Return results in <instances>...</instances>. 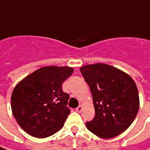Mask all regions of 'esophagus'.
<instances>
[{
	"instance_id": "esophagus-1",
	"label": "esophagus",
	"mask_w": 150,
	"mask_h": 150,
	"mask_svg": "<svg viewBox=\"0 0 150 150\" xmlns=\"http://www.w3.org/2000/svg\"><path fill=\"white\" fill-rule=\"evenodd\" d=\"M82 109H83V107H82V105H79L77 108H76V111L78 112V113H81V111H82Z\"/></svg>"
}]
</instances>
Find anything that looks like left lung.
Here are the masks:
<instances>
[{
    "label": "left lung",
    "instance_id": "left-lung-1",
    "mask_svg": "<svg viewBox=\"0 0 150 150\" xmlns=\"http://www.w3.org/2000/svg\"><path fill=\"white\" fill-rule=\"evenodd\" d=\"M93 95L95 117L87 129L101 138H112L125 132L139 110V96L133 79L115 67L105 64L81 69Z\"/></svg>",
    "mask_w": 150,
    "mask_h": 150
}]
</instances>
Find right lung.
I'll use <instances>...</instances> for the list:
<instances>
[{"label": "right lung", "mask_w": 150, "mask_h": 150, "mask_svg": "<svg viewBox=\"0 0 150 150\" xmlns=\"http://www.w3.org/2000/svg\"><path fill=\"white\" fill-rule=\"evenodd\" d=\"M68 66H45L17 84L11 97L14 118L30 136L44 138L64 127L70 113L62 84L73 74Z\"/></svg>", "instance_id": "1"}]
</instances>
